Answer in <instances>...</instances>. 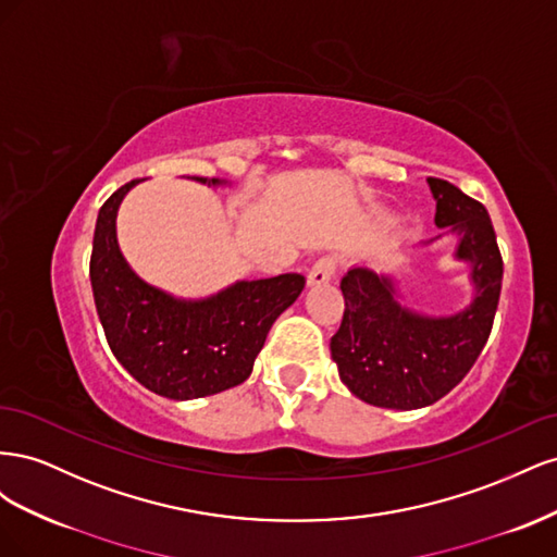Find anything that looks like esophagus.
<instances>
[{
    "instance_id": "34e87169",
    "label": "esophagus",
    "mask_w": 557,
    "mask_h": 557,
    "mask_svg": "<svg viewBox=\"0 0 557 557\" xmlns=\"http://www.w3.org/2000/svg\"><path fill=\"white\" fill-rule=\"evenodd\" d=\"M332 276H334V260L332 258H323V260H318L311 267V272L307 276V285H309V288H318V285L330 283Z\"/></svg>"
}]
</instances>
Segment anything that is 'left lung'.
I'll return each mask as SVG.
<instances>
[{
	"mask_svg": "<svg viewBox=\"0 0 557 557\" xmlns=\"http://www.w3.org/2000/svg\"><path fill=\"white\" fill-rule=\"evenodd\" d=\"M442 230L418 248L453 239V260L467 264L469 301L450 313L404 305L399 281L356 264L342 278L344 320L332 336L339 379L358 399L381 409H423L458 385L491 336L502 290V256L481 201L448 181L428 178Z\"/></svg>",
	"mask_w": 557,
	"mask_h": 557,
	"instance_id": "8db88e82",
	"label": "left lung"
}]
</instances>
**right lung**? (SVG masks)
<instances>
[{
    "mask_svg": "<svg viewBox=\"0 0 557 557\" xmlns=\"http://www.w3.org/2000/svg\"><path fill=\"white\" fill-rule=\"evenodd\" d=\"M197 183L232 185L225 178L188 176ZM125 183L99 209L90 283L97 315L115 360L132 379L166 399H197L244 383L276 318L305 290V276L234 281L207 297H176L144 281L117 244L115 218Z\"/></svg>",
    "mask_w": 557,
    "mask_h": 557,
    "instance_id": "1",
    "label": "right lung"
}]
</instances>
